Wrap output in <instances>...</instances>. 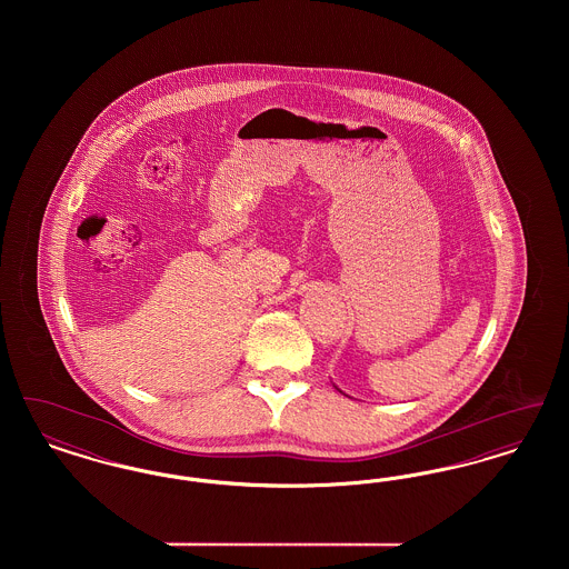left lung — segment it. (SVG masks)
<instances>
[{"label": "left lung", "mask_w": 569, "mask_h": 569, "mask_svg": "<svg viewBox=\"0 0 569 569\" xmlns=\"http://www.w3.org/2000/svg\"><path fill=\"white\" fill-rule=\"evenodd\" d=\"M337 390H339V388H337Z\"/></svg>", "instance_id": "8db88e82"}]
</instances>
